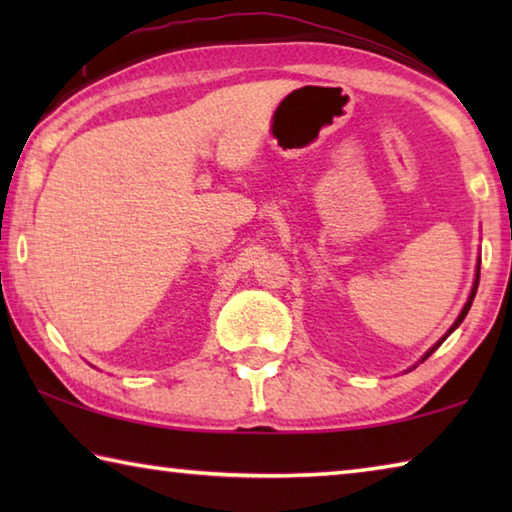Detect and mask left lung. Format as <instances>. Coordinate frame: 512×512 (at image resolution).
Listing matches in <instances>:
<instances>
[{"label":"left lung","mask_w":512,"mask_h":512,"mask_svg":"<svg viewBox=\"0 0 512 512\" xmlns=\"http://www.w3.org/2000/svg\"><path fill=\"white\" fill-rule=\"evenodd\" d=\"M479 271H481V259H479V264H476V277H474V284H472L470 298H467V302H465V307L461 309V314H458V318L454 320V325L447 329V334H445V336H440V341H438V343H433V345H431V348H429L427 352H424V357L420 359V363H422L424 359H429V357H431V354H433V352H436V350L440 348V345H443V341L447 339V336H449V334H452V332H454V329H456L458 325H461V323H463V318L467 316V311H470V307H472V300H474V296H476V289H479ZM413 368H415V366H413Z\"/></svg>","instance_id":"left-lung-1"}]
</instances>
